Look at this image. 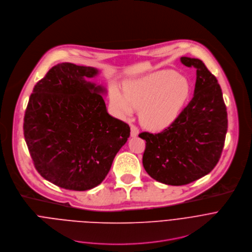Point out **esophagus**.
<instances>
[{
	"instance_id": "obj_1",
	"label": "esophagus",
	"mask_w": 252,
	"mask_h": 252,
	"mask_svg": "<svg viewBox=\"0 0 252 252\" xmlns=\"http://www.w3.org/2000/svg\"><path fill=\"white\" fill-rule=\"evenodd\" d=\"M139 134V129L135 125H131V137H137Z\"/></svg>"
}]
</instances>
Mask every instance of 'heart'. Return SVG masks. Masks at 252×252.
<instances>
[{
    "mask_svg": "<svg viewBox=\"0 0 252 252\" xmlns=\"http://www.w3.org/2000/svg\"><path fill=\"white\" fill-rule=\"evenodd\" d=\"M190 82L173 70H160L129 81L125 95L115 85L110 88L113 107L123 116L141 110L142 124L151 130H163L179 117L190 95Z\"/></svg>",
    "mask_w": 252,
    "mask_h": 252,
    "instance_id": "heart-1",
    "label": "heart"
}]
</instances>
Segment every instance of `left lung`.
Listing matches in <instances>:
<instances>
[{"instance_id":"left-lung-1","label":"left lung","mask_w":252,"mask_h":252,"mask_svg":"<svg viewBox=\"0 0 252 252\" xmlns=\"http://www.w3.org/2000/svg\"><path fill=\"white\" fill-rule=\"evenodd\" d=\"M181 62L196 69L193 97L161 133L143 132V166L154 180L183 186L208 175L218 164L227 131V112L217 77L197 59Z\"/></svg>"}]
</instances>
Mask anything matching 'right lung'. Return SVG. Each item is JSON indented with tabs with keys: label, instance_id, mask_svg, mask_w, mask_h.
I'll list each match as a JSON object with an SVG mask.
<instances>
[{
	"label": "right lung",
	"instance_id": "1",
	"mask_svg": "<svg viewBox=\"0 0 252 252\" xmlns=\"http://www.w3.org/2000/svg\"><path fill=\"white\" fill-rule=\"evenodd\" d=\"M91 66L63 63L33 87L24 118V135L36 171L71 190L97 187L130 136L125 122L108 114L101 85L86 80Z\"/></svg>",
	"mask_w": 252,
	"mask_h": 252
}]
</instances>
